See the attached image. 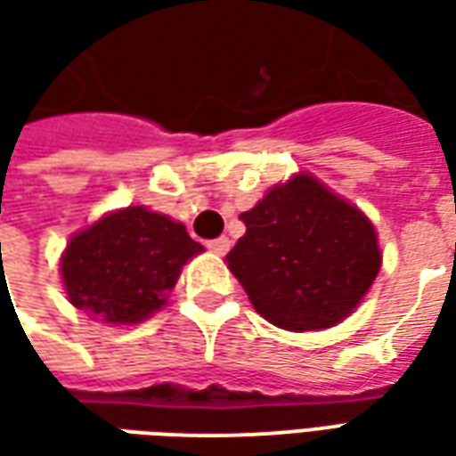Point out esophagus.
<instances>
[{
	"label": "esophagus",
	"instance_id": "obj_1",
	"mask_svg": "<svg viewBox=\"0 0 456 456\" xmlns=\"http://www.w3.org/2000/svg\"><path fill=\"white\" fill-rule=\"evenodd\" d=\"M208 248L212 251V254H227L229 251V239L227 237H219V239H212V241H208Z\"/></svg>",
	"mask_w": 456,
	"mask_h": 456
}]
</instances>
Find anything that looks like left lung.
<instances>
[{"label": "left lung", "instance_id": "left-lung-1", "mask_svg": "<svg viewBox=\"0 0 456 456\" xmlns=\"http://www.w3.org/2000/svg\"><path fill=\"white\" fill-rule=\"evenodd\" d=\"M247 234L227 254L229 271L271 325L325 330L369 293L381 268L371 219L315 175H293L241 215Z\"/></svg>", "mask_w": 456, "mask_h": 456}]
</instances>
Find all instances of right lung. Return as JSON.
<instances>
[{
    "instance_id": "add662e5",
    "label": "right lung",
    "mask_w": 456,
    "mask_h": 456,
    "mask_svg": "<svg viewBox=\"0 0 456 456\" xmlns=\"http://www.w3.org/2000/svg\"><path fill=\"white\" fill-rule=\"evenodd\" d=\"M202 251L175 219L124 208L77 232L61 258L68 300L107 325H136L166 305L180 268Z\"/></svg>"
}]
</instances>
